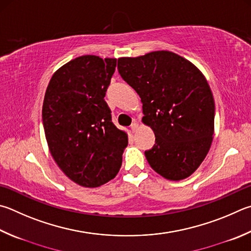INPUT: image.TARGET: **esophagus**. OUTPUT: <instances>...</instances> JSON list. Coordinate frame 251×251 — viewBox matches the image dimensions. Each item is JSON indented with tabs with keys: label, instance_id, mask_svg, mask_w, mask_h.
<instances>
[{
	"label": "esophagus",
	"instance_id": "1",
	"mask_svg": "<svg viewBox=\"0 0 251 251\" xmlns=\"http://www.w3.org/2000/svg\"><path fill=\"white\" fill-rule=\"evenodd\" d=\"M138 127H139V125H138V123H133V124L130 125V128H131V131H133V133H136V131H137V129H138Z\"/></svg>",
	"mask_w": 251,
	"mask_h": 251
}]
</instances>
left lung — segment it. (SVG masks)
<instances>
[{"instance_id": "left-lung-1", "label": "left lung", "mask_w": 251, "mask_h": 251, "mask_svg": "<svg viewBox=\"0 0 251 251\" xmlns=\"http://www.w3.org/2000/svg\"><path fill=\"white\" fill-rule=\"evenodd\" d=\"M118 72L143 103V123L156 144L145 151L150 167L179 181L198 169L211 148L215 104L203 74L172 51L118 58Z\"/></svg>"}]
</instances>
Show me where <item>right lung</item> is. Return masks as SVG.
<instances>
[{"label":"right lung","instance_id":"obj_1","mask_svg":"<svg viewBox=\"0 0 251 251\" xmlns=\"http://www.w3.org/2000/svg\"><path fill=\"white\" fill-rule=\"evenodd\" d=\"M115 67V58L78 57L54 72L45 93L43 124L50 153L62 172L84 188L112 180L128 145L104 101Z\"/></svg>","mask_w":251,"mask_h":251}]
</instances>
